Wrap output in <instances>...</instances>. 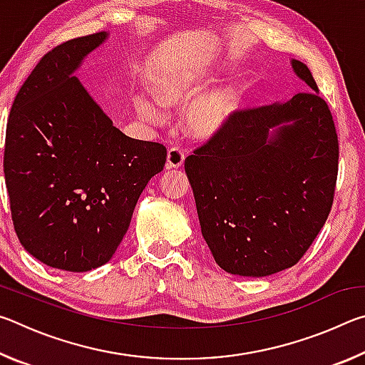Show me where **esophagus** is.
Instances as JSON below:
<instances>
[{
	"mask_svg": "<svg viewBox=\"0 0 365 365\" xmlns=\"http://www.w3.org/2000/svg\"><path fill=\"white\" fill-rule=\"evenodd\" d=\"M185 153L180 148H170L168 153V163H165V169H178L183 165Z\"/></svg>",
	"mask_w": 365,
	"mask_h": 365,
	"instance_id": "esophagus-1",
	"label": "esophagus"
}]
</instances>
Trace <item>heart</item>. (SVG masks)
I'll return each instance as SVG.
<instances>
[{
  "instance_id": "1",
  "label": "heart",
  "mask_w": 365,
  "mask_h": 365,
  "mask_svg": "<svg viewBox=\"0 0 365 365\" xmlns=\"http://www.w3.org/2000/svg\"><path fill=\"white\" fill-rule=\"evenodd\" d=\"M200 86L201 77L196 72L178 71L160 78L156 85V91L164 104H168V106H180V104H185L191 98L196 96ZM135 104H137L138 113L145 119L153 122H159L163 119V113H160L156 104L145 100V98H137ZM233 106V95L228 88L215 90L212 93H207L191 104L187 110L185 128L195 138L212 137V135L217 133L224 127L228 115L232 114Z\"/></svg>"
}]
</instances>
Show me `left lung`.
I'll use <instances>...</instances> for the list:
<instances>
[{
	"mask_svg": "<svg viewBox=\"0 0 365 365\" xmlns=\"http://www.w3.org/2000/svg\"><path fill=\"white\" fill-rule=\"evenodd\" d=\"M292 64L311 90L285 103L237 109L185 159L201 233L228 274L265 277L292 267L331 211L335 122L307 66Z\"/></svg>",
	"mask_w": 365,
	"mask_h": 365,
	"instance_id": "obj_1",
	"label": "left lung"
}]
</instances>
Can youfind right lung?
Masks as SVG:
<instances>
[{
    "mask_svg": "<svg viewBox=\"0 0 365 365\" xmlns=\"http://www.w3.org/2000/svg\"><path fill=\"white\" fill-rule=\"evenodd\" d=\"M106 32L67 40L35 66L12 103L4 178L21 245L49 267L106 264L168 150L115 128L72 72Z\"/></svg>",
    "mask_w": 365,
    "mask_h": 365,
    "instance_id": "right-lung-1",
    "label": "right lung"
}]
</instances>
